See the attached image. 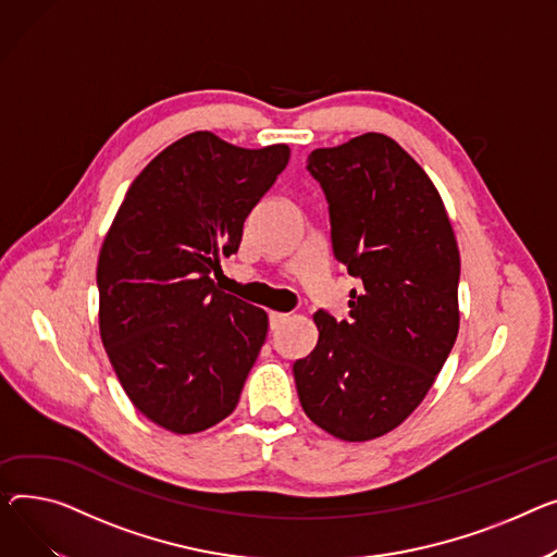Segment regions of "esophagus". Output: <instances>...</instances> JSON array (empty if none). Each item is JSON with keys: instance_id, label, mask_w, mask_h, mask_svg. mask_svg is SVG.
Returning <instances> with one entry per match:
<instances>
[{"instance_id": "obj_1", "label": "esophagus", "mask_w": 557, "mask_h": 557, "mask_svg": "<svg viewBox=\"0 0 557 557\" xmlns=\"http://www.w3.org/2000/svg\"><path fill=\"white\" fill-rule=\"evenodd\" d=\"M288 315L286 313H280V311H271L269 313V322H271V329H277L282 322H286Z\"/></svg>"}]
</instances>
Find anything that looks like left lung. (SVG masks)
<instances>
[{
	"instance_id": "left-lung-1",
	"label": "left lung",
	"mask_w": 557,
	"mask_h": 557,
	"mask_svg": "<svg viewBox=\"0 0 557 557\" xmlns=\"http://www.w3.org/2000/svg\"><path fill=\"white\" fill-rule=\"evenodd\" d=\"M329 201L333 255L362 282L349 320L313 315L293 364L305 414L343 441L387 434L434 385L459 333V246L425 170L379 132L309 154Z\"/></svg>"
}]
</instances>
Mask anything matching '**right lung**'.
Listing matches in <instances>:
<instances>
[{
	"label": "right lung",
	"instance_id": "obj_1",
	"mask_svg": "<svg viewBox=\"0 0 557 557\" xmlns=\"http://www.w3.org/2000/svg\"><path fill=\"white\" fill-rule=\"evenodd\" d=\"M288 157L284 143L246 150L193 132L143 168L104 235V351L136 410L174 434L235 410L267 341V311L219 290L212 273Z\"/></svg>",
	"mask_w": 557,
	"mask_h": 557
}]
</instances>
